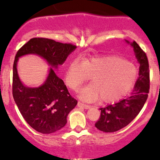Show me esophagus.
<instances>
[{
    "label": "esophagus",
    "mask_w": 160,
    "mask_h": 160,
    "mask_svg": "<svg viewBox=\"0 0 160 160\" xmlns=\"http://www.w3.org/2000/svg\"><path fill=\"white\" fill-rule=\"evenodd\" d=\"M78 107L85 108V109H89V108H90V105H89V104H86L84 103H82V102H79L78 103Z\"/></svg>",
    "instance_id": "34e87169"
}]
</instances>
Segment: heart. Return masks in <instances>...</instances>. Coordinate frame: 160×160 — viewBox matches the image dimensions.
Returning a JSON list of instances; mask_svg holds the SVG:
<instances>
[{"label": "heart", "instance_id": "heart-1", "mask_svg": "<svg viewBox=\"0 0 160 160\" xmlns=\"http://www.w3.org/2000/svg\"><path fill=\"white\" fill-rule=\"evenodd\" d=\"M138 76L134 64L117 56L92 58L81 62L78 58L71 62L65 73V82L77 90L91 78L92 83L80 92L79 97L86 102L101 98L109 103L124 96L132 89Z\"/></svg>", "mask_w": 160, "mask_h": 160}]
</instances>
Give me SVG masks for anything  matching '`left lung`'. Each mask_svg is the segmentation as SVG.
Instances as JSON below:
<instances>
[{
  "label": "left lung",
  "instance_id": "8db88e82",
  "mask_svg": "<svg viewBox=\"0 0 160 160\" xmlns=\"http://www.w3.org/2000/svg\"><path fill=\"white\" fill-rule=\"evenodd\" d=\"M128 43L129 42L126 40ZM135 57L140 64L139 77L132 93L126 98L117 103L100 108V118L95 126L104 132H114L124 128L132 121L144 107L150 89L149 63L146 53L135 41L130 43Z\"/></svg>",
  "mask_w": 160,
  "mask_h": 160
}]
</instances>
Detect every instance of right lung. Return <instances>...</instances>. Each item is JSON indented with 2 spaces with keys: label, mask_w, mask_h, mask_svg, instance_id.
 Listing matches in <instances>:
<instances>
[{
  "label": "right lung",
  "mask_w": 160,
  "mask_h": 160,
  "mask_svg": "<svg viewBox=\"0 0 160 160\" xmlns=\"http://www.w3.org/2000/svg\"><path fill=\"white\" fill-rule=\"evenodd\" d=\"M76 48L71 43L34 38L16 53L12 70V96L23 118L38 132L50 134L63 128L70 111L78 104L55 71ZM28 54L42 57L51 66L47 80L39 88H27L18 75L16 66L18 58Z\"/></svg>",
  "instance_id": "add662e5"
}]
</instances>
